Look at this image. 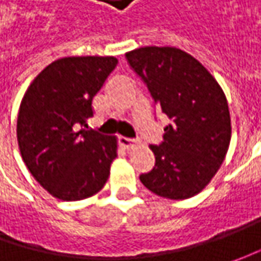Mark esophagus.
<instances>
[{"instance_id": "obj_1", "label": "esophagus", "mask_w": 261, "mask_h": 261, "mask_svg": "<svg viewBox=\"0 0 261 261\" xmlns=\"http://www.w3.org/2000/svg\"><path fill=\"white\" fill-rule=\"evenodd\" d=\"M119 144L123 146L125 149H130V148H134V146L136 145V141L130 139V138H125V136H122V138H119Z\"/></svg>"}]
</instances>
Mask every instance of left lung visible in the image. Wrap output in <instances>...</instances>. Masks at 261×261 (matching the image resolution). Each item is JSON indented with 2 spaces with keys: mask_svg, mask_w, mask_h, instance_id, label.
<instances>
[{
  "mask_svg": "<svg viewBox=\"0 0 261 261\" xmlns=\"http://www.w3.org/2000/svg\"><path fill=\"white\" fill-rule=\"evenodd\" d=\"M156 107L168 116L163 142L149 145L155 166L142 185L167 199L202 192L224 163L231 141L226 97L209 71L177 47L145 46L126 54Z\"/></svg>",
  "mask_w": 261,
  "mask_h": 261,
  "instance_id": "1",
  "label": "left lung"
}]
</instances>
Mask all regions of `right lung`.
Listing matches in <instances>:
<instances>
[{
    "instance_id": "1",
    "label": "right lung",
    "mask_w": 261,
    "mask_h": 261,
    "mask_svg": "<svg viewBox=\"0 0 261 261\" xmlns=\"http://www.w3.org/2000/svg\"><path fill=\"white\" fill-rule=\"evenodd\" d=\"M117 65L113 56H71L47 65L21 100L17 141L29 171L52 196L81 200L100 192L117 154L115 136L88 129L93 97Z\"/></svg>"
}]
</instances>
